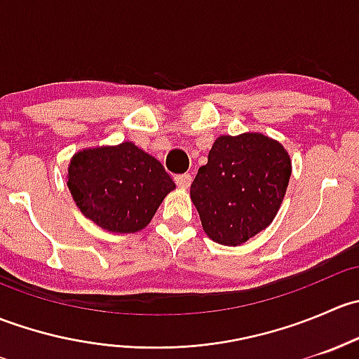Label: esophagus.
Masks as SVG:
<instances>
[{
    "mask_svg": "<svg viewBox=\"0 0 359 359\" xmlns=\"http://www.w3.org/2000/svg\"><path fill=\"white\" fill-rule=\"evenodd\" d=\"M193 182V177L191 173H180V175H175V184L180 187V189H187Z\"/></svg>",
    "mask_w": 359,
    "mask_h": 359,
    "instance_id": "esophagus-1",
    "label": "esophagus"
}]
</instances>
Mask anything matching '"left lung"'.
I'll return each mask as SVG.
<instances>
[{
    "mask_svg": "<svg viewBox=\"0 0 359 359\" xmlns=\"http://www.w3.org/2000/svg\"><path fill=\"white\" fill-rule=\"evenodd\" d=\"M292 161L262 133L222 135L191 184L203 231L215 243L238 247L266 229L280 210Z\"/></svg>",
    "mask_w": 359,
    "mask_h": 359,
    "instance_id": "1",
    "label": "left lung"
}]
</instances>
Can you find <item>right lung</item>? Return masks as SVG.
Returning <instances> with one entry per match:
<instances>
[{
    "instance_id": "right-lung-1",
    "label": "right lung",
    "mask_w": 359,
    "mask_h": 359,
    "mask_svg": "<svg viewBox=\"0 0 359 359\" xmlns=\"http://www.w3.org/2000/svg\"><path fill=\"white\" fill-rule=\"evenodd\" d=\"M67 187L85 217L111 233H137L151 222L175 182L156 158L132 142L72 156Z\"/></svg>"
}]
</instances>
